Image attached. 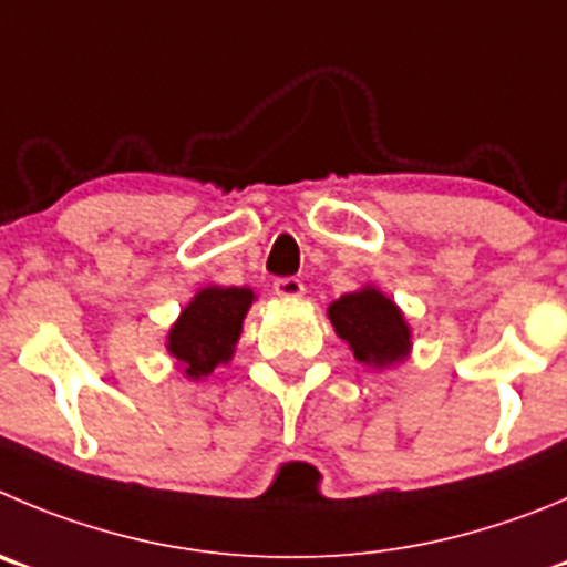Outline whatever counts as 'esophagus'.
<instances>
[{"label":"esophagus","instance_id":"obj_1","mask_svg":"<svg viewBox=\"0 0 567 567\" xmlns=\"http://www.w3.org/2000/svg\"><path fill=\"white\" fill-rule=\"evenodd\" d=\"M274 293L282 296V299H296V296L305 293V285L296 277H279L274 279Z\"/></svg>","mask_w":567,"mask_h":567}]
</instances>
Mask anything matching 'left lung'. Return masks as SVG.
Masks as SVG:
<instances>
[{
    "label": "left lung",
    "mask_w": 567,
    "mask_h": 567,
    "mask_svg": "<svg viewBox=\"0 0 567 567\" xmlns=\"http://www.w3.org/2000/svg\"><path fill=\"white\" fill-rule=\"evenodd\" d=\"M338 338L349 343L355 361L372 369H389L411 352V327L403 310L374 285L343 293L327 308Z\"/></svg>",
    "instance_id": "left-lung-1"
}]
</instances>
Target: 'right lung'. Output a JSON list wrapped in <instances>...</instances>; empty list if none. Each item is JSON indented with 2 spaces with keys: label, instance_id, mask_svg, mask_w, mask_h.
<instances>
[{
  "label": "right lung",
  "instance_id": "add662e5",
  "mask_svg": "<svg viewBox=\"0 0 567 567\" xmlns=\"http://www.w3.org/2000/svg\"><path fill=\"white\" fill-rule=\"evenodd\" d=\"M251 301V288L218 285H209L193 296L167 336V352L176 358L189 380L209 378L215 367L231 361Z\"/></svg>",
  "mask_w": 567,
  "mask_h": 567
}]
</instances>
